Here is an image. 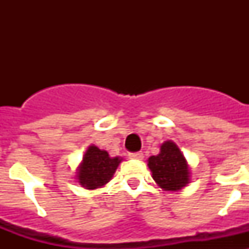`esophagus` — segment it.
Returning <instances> with one entry per match:
<instances>
[{
	"label": "esophagus",
	"instance_id": "obj_1",
	"mask_svg": "<svg viewBox=\"0 0 249 249\" xmlns=\"http://www.w3.org/2000/svg\"><path fill=\"white\" fill-rule=\"evenodd\" d=\"M128 157L131 160H142L143 158V153L142 152H135V153H128Z\"/></svg>",
	"mask_w": 249,
	"mask_h": 249
}]
</instances>
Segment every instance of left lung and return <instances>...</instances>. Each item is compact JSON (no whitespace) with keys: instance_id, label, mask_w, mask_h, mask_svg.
<instances>
[{"instance_id":"1","label":"left lung","mask_w":249,"mask_h":249,"mask_svg":"<svg viewBox=\"0 0 249 249\" xmlns=\"http://www.w3.org/2000/svg\"><path fill=\"white\" fill-rule=\"evenodd\" d=\"M148 167L162 190L181 191L190 183V167L181 149L172 141H166L160 146V153L148 158Z\"/></svg>"}]
</instances>
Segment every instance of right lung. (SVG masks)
Here are the masks:
<instances>
[{
    "mask_svg": "<svg viewBox=\"0 0 249 249\" xmlns=\"http://www.w3.org/2000/svg\"><path fill=\"white\" fill-rule=\"evenodd\" d=\"M121 160L122 158L109 157L108 152L92 144L87 148L77 169L78 183L87 190L101 188L111 181Z\"/></svg>",
    "mask_w": 249,
    "mask_h": 249,
    "instance_id": "1",
    "label": "right lung"
}]
</instances>
